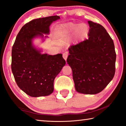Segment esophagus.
<instances>
[{
	"label": "esophagus",
	"mask_w": 126,
	"mask_h": 126,
	"mask_svg": "<svg viewBox=\"0 0 126 126\" xmlns=\"http://www.w3.org/2000/svg\"><path fill=\"white\" fill-rule=\"evenodd\" d=\"M68 56V53L67 52H64V53H63V58L64 59L65 61L67 60Z\"/></svg>",
	"instance_id": "obj_1"
}]
</instances>
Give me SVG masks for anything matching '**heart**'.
Listing matches in <instances>:
<instances>
[{
	"mask_svg": "<svg viewBox=\"0 0 126 126\" xmlns=\"http://www.w3.org/2000/svg\"><path fill=\"white\" fill-rule=\"evenodd\" d=\"M62 29L69 32L77 31V34L79 37H84L88 32L89 28L88 25L85 24L69 23L62 26Z\"/></svg>",
	"mask_w": 126,
	"mask_h": 126,
	"instance_id": "1",
	"label": "heart"
}]
</instances>
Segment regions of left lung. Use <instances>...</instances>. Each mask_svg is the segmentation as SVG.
Wrapping results in <instances>:
<instances>
[{
  "mask_svg": "<svg viewBox=\"0 0 126 126\" xmlns=\"http://www.w3.org/2000/svg\"><path fill=\"white\" fill-rule=\"evenodd\" d=\"M88 23V38L70 46L67 61L78 92L96 94L113 79L116 54L113 41L106 29L99 24Z\"/></svg>",
  "mask_w": 126,
  "mask_h": 126,
  "instance_id": "left-lung-1",
  "label": "left lung"
}]
</instances>
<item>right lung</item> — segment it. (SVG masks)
Masks as SVG:
<instances>
[{
    "label": "right lung",
    "instance_id": "1",
    "mask_svg": "<svg viewBox=\"0 0 126 126\" xmlns=\"http://www.w3.org/2000/svg\"><path fill=\"white\" fill-rule=\"evenodd\" d=\"M59 16L34 19L22 26L11 52V70L18 86L32 97L49 95L54 90V80L65 64L62 54H42L32 45V40L48 34L49 27Z\"/></svg>",
    "mask_w": 126,
    "mask_h": 126
}]
</instances>
